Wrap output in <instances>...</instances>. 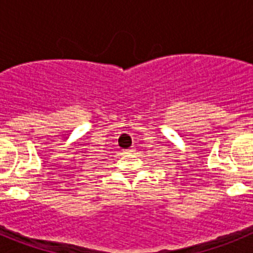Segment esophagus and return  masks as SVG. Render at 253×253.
Wrapping results in <instances>:
<instances>
[{"label":"esophagus","instance_id":"1","mask_svg":"<svg viewBox=\"0 0 253 253\" xmlns=\"http://www.w3.org/2000/svg\"><path fill=\"white\" fill-rule=\"evenodd\" d=\"M133 152H135V148H134V147H131V148L129 149H125V153H133Z\"/></svg>","mask_w":253,"mask_h":253}]
</instances>
